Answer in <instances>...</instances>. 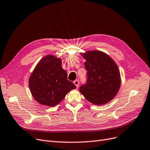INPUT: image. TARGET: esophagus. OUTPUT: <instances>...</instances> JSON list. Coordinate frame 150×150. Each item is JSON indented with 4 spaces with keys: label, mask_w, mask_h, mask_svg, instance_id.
<instances>
[{
    "label": "esophagus",
    "mask_w": 150,
    "mask_h": 150,
    "mask_svg": "<svg viewBox=\"0 0 150 150\" xmlns=\"http://www.w3.org/2000/svg\"><path fill=\"white\" fill-rule=\"evenodd\" d=\"M74 83L76 85V87L78 88L79 86V83H80V82H79V81L78 80H75V81H74Z\"/></svg>",
    "instance_id": "esophagus-1"
}]
</instances>
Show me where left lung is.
Wrapping results in <instances>:
<instances>
[{"label": "left lung", "instance_id": "1", "mask_svg": "<svg viewBox=\"0 0 150 150\" xmlns=\"http://www.w3.org/2000/svg\"><path fill=\"white\" fill-rule=\"evenodd\" d=\"M86 60V83L80 91L90 102L96 105L107 103L117 94L121 85L118 67L112 58L102 52L88 51L83 54Z\"/></svg>", "mask_w": 150, "mask_h": 150}]
</instances>
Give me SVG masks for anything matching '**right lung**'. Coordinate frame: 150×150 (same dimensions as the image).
I'll list each match as a JSON object with an SVG mask.
<instances>
[{"label": "right lung", "instance_id": "right-lung-1", "mask_svg": "<svg viewBox=\"0 0 150 150\" xmlns=\"http://www.w3.org/2000/svg\"><path fill=\"white\" fill-rule=\"evenodd\" d=\"M28 84L35 100L49 107H55L67 93L76 88L67 80V73L62 69L61 59L50 55L42 58L38 63Z\"/></svg>", "mask_w": 150, "mask_h": 150}]
</instances>
